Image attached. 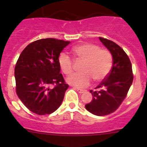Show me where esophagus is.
<instances>
[{"mask_svg": "<svg viewBox=\"0 0 147 147\" xmlns=\"http://www.w3.org/2000/svg\"><path fill=\"white\" fill-rule=\"evenodd\" d=\"M75 89H76V90H77V91L79 92V93H84V92L85 91V90H83V89H80V88H75Z\"/></svg>", "mask_w": 147, "mask_h": 147, "instance_id": "obj_1", "label": "esophagus"}]
</instances>
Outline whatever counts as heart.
I'll use <instances>...</instances> for the list:
<instances>
[{
    "mask_svg": "<svg viewBox=\"0 0 147 147\" xmlns=\"http://www.w3.org/2000/svg\"><path fill=\"white\" fill-rule=\"evenodd\" d=\"M73 54L78 59L84 60L81 67L82 72L71 75L67 82L76 88H84L90 84L92 79L100 82L107 77L113 65L112 54L110 51L100 49L98 45L85 42L72 49ZM61 71L65 75L71 74L74 71L72 59L65 53H61L58 57Z\"/></svg>",
    "mask_w": 147,
    "mask_h": 147,
    "instance_id": "b5f03b06",
    "label": "heart"
}]
</instances>
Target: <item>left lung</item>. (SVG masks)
I'll list each match as a JSON object with an SVG mask.
<instances>
[{
  "label": "left lung",
  "mask_w": 147,
  "mask_h": 147,
  "mask_svg": "<svg viewBox=\"0 0 147 147\" xmlns=\"http://www.w3.org/2000/svg\"><path fill=\"white\" fill-rule=\"evenodd\" d=\"M113 57V67L107 77L90 90L93 99L85 105L90 113L98 116L109 115L117 110L127 96L133 81L132 64L127 54L119 45L107 39L99 37Z\"/></svg>",
  "instance_id": "obj_1"
}]
</instances>
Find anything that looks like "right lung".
Wrapping results in <instances>:
<instances>
[{
  "label": "right lung",
  "instance_id": "right-lung-1",
  "mask_svg": "<svg viewBox=\"0 0 147 147\" xmlns=\"http://www.w3.org/2000/svg\"><path fill=\"white\" fill-rule=\"evenodd\" d=\"M69 41L46 38L28 44L15 67L16 93L34 113L46 115L57 110L68 88L58 57Z\"/></svg>",
  "mask_w": 147,
  "mask_h": 147
}]
</instances>
